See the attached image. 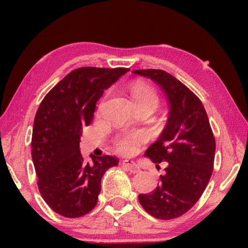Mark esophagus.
<instances>
[{
  "label": "esophagus",
  "mask_w": 248,
  "mask_h": 248,
  "mask_svg": "<svg viewBox=\"0 0 248 248\" xmlns=\"http://www.w3.org/2000/svg\"><path fill=\"white\" fill-rule=\"evenodd\" d=\"M123 166L127 169V170L133 172V174H137V172H139V170H140V167H139V166L135 164L133 160H130V159H127V160H124Z\"/></svg>",
  "instance_id": "1"
}]
</instances>
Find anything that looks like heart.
<instances>
[{"label": "heart", "instance_id": "heart-1", "mask_svg": "<svg viewBox=\"0 0 248 248\" xmlns=\"http://www.w3.org/2000/svg\"><path fill=\"white\" fill-rule=\"evenodd\" d=\"M132 98H133L134 103L140 100H154L158 104V96L155 91L152 88L142 83H135L132 88ZM145 139H147V135L144 132H132V133L118 137L115 141V145L122 154L131 155L137 150L139 144L145 141Z\"/></svg>", "mask_w": 248, "mask_h": 248}]
</instances>
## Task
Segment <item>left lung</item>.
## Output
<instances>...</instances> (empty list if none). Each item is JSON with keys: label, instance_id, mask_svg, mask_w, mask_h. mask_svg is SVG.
Here are the masks:
<instances>
[{"label": "left lung", "instance_id": "left-lung-1", "mask_svg": "<svg viewBox=\"0 0 248 248\" xmlns=\"http://www.w3.org/2000/svg\"><path fill=\"white\" fill-rule=\"evenodd\" d=\"M133 73L155 81L169 104L167 124L145 151L155 164H167L166 172L155 191L140 194L139 201L155 218H178L199 201L208 185L215 162V137L201 100L181 81L162 70Z\"/></svg>", "mask_w": 248, "mask_h": 248}]
</instances>
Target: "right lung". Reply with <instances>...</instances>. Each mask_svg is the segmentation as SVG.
I'll return each mask as SVG.
<instances>
[{
    "label": "right lung",
    "instance_id": "right-lung-1",
    "mask_svg": "<svg viewBox=\"0 0 248 248\" xmlns=\"http://www.w3.org/2000/svg\"><path fill=\"white\" fill-rule=\"evenodd\" d=\"M130 69L80 67L70 72L44 98L36 113L31 157L39 192L53 211L79 218L97 204L100 182L118 165L111 155L86 161L80 152L82 127L93 118L104 90Z\"/></svg>",
    "mask_w": 248,
    "mask_h": 248
}]
</instances>
